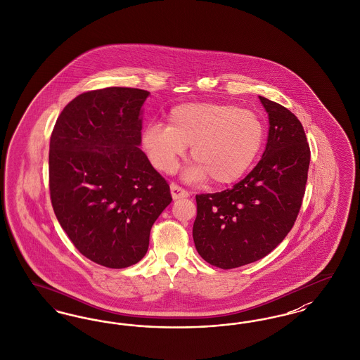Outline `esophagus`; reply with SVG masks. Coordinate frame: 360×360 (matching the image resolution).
<instances>
[{
  "instance_id": "1",
  "label": "esophagus",
  "mask_w": 360,
  "mask_h": 360,
  "mask_svg": "<svg viewBox=\"0 0 360 360\" xmlns=\"http://www.w3.org/2000/svg\"><path fill=\"white\" fill-rule=\"evenodd\" d=\"M172 195H173V200H179V198H187L190 195V193L186 191L184 187L178 186L176 184H172Z\"/></svg>"
}]
</instances>
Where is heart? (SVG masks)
Here are the masks:
<instances>
[{
    "mask_svg": "<svg viewBox=\"0 0 360 360\" xmlns=\"http://www.w3.org/2000/svg\"><path fill=\"white\" fill-rule=\"evenodd\" d=\"M169 126L151 123L142 132V147L151 165L163 173L174 172L190 155L195 165L190 179L210 176L216 185L243 178L259 157L265 126L255 111L225 101H191L173 107Z\"/></svg>",
    "mask_w": 360,
    "mask_h": 360,
    "instance_id": "1",
    "label": "heart"
}]
</instances>
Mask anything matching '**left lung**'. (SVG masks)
Segmentation results:
<instances>
[{
	"label": "left lung",
	"mask_w": 360,
	"mask_h": 360,
	"mask_svg": "<svg viewBox=\"0 0 360 360\" xmlns=\"http://www.w3.org/2000/svg\"><path fill=\"white\" fill-rule=\"evenodd\" d=\"M259 98L269 132L257 166L231 188L195 195L194 244L221 269L269 255L295 225L305 193L311 151L302 123L281 104Z\"/></svg>",
	"instance_id": "8db88e82"
}]
</instances>
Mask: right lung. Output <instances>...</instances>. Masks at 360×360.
Listing matches in <instances>:
<instances>
[{
  "mask_svg": "<svg viewBox=\"0 0 360 360\" xmlns=\"http://www.w3.org/2000/svg\"><path fill=\"white\" fill-rule=\"evenodd\" d=\"M148 95L124 86L84 92L64 107L51 135L55 214L75 248L107 268L143 259L151 226L173 200L138 147Z\"/></svg>",
  "mask_w": 360,
  "mask_h": 360,
  "instance_id": "add662e5",
  "label": "right lung"
}]
</instances>
